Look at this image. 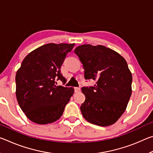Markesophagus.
Masks as SVG:
<instances>
[{"mask_svg": "<svg viewBox=\"0 0 153 153\" xmlns=\"http://www.w3.org/2000/svg\"><path fill=\"white\" fill-rule=\"evenodd\" d=\"M74 90H75V92H79L81 91V89H80L79 88H78V87H75Z\"/></svg>", "mask_w": 153, "mask_h": 153, "instance_id": "obj_1", "label": "esophagus"}]
</instances>
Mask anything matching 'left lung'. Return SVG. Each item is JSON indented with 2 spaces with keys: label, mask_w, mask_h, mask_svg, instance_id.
I'll use <instances>...</instances> for the list:
<instances>
[{
  "label": "left lung",
  "mask_w": 153,
  "mask_h": 153,
  "mask_svg": "<svg viewBox=\"0 0 153 153\" xmlns=\"http://www.w3.org/2000/svg\"><path fill=\"white\" fill-rule=\"evenodd\" d=\"M74 52L83 64L85 79L97 81L94 86L82 88L86 97L80 107L83 117L97 126L112 125L126 111L131 94L132 76L126 61L102 45H83Z\"/></svg>",
  "instance_id": "1"
}]
</instances>
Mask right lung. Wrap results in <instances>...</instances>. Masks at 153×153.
<instances>
[{"label": "right lung", "instance_id": "1", "mask_svg": "<svg viewBox=\"0 0 153 153\" xmlns=\"http://www.w3.org/2000/svg\"><path fill=\"white\" fill-rule=\"evenodd\" d=\"M75 44L49 43L30 53L15 76L16 97L20 108L32 122L51 123L63 115L74 93V88L56 86L65 83L61 67Z\"/></svg>", "mask_w": 153, "mask_h": 153}]
</instances>
